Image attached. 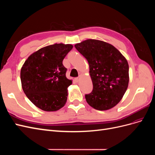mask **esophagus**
Segmentation results:
<instances>
[{
  "instance_id": "esophagus-1",
  "label": "esophagus",
  "mask_w": 155,
  "mask_h": 155,
  "mask_svg": "<svg viewBox=\"0 0 155 155\" xmlns=\"http://www.w3.org/2000/svg\"><path fill=\"white\" fill-rule=\"evenodd\" d=\"M74 79H75V81H76V83H78V82L79 81V77L76 78H75Z\"/></svg>"
}]
</instances>
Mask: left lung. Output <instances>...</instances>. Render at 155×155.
Instances as JSON below:
<instances>
[{
  "instance_id": "1",
  "label": "left lung",
  "mask_w": 155,
  "mask_h": 155,
  "mask_svg": "<svg viewBox=\"0 0 155 155\" xmlns=\"http://www.w3.org/2000/svg\"><path fill=\"white\" fill-rule=\"evenodd\" d=\"M74 46L89 64L93 90L85 95L88 104L98 110L112 109L128 87L127 61L114 46L102 41L87 39Z\"/></svg>"
}]
</instances>
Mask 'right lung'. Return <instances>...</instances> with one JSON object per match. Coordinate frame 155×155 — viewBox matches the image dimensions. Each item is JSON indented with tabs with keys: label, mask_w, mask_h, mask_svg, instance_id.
<instances>
[{
	"label": "right lung",
	"mask_w": 155,
	"mask_h": 155,
	"mask_svg": "<svg viewBox=\"0 0 155 155\" xmlns=\"http://www.w3.org/2000/svg\"><path fill=\"white\" fill-rule=\"evenodd\" d=\"M72 45L54 44L31 54L21 70L22 90L28 98L41 110H58L67 100L68 87L72 81L66 77L63 64Z\"/></svg>",
	"instance_id": "1"
}]
</instances>
